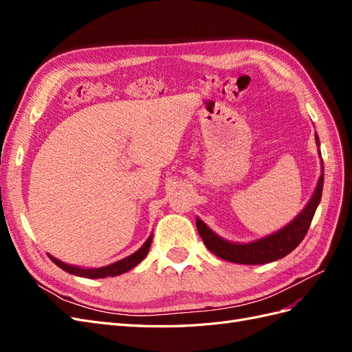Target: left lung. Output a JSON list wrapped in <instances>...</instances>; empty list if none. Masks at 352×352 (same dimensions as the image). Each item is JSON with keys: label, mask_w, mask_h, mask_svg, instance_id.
Listing matches in <instances>:
<instances>
[{"label": "left lung", "mask_w": 352, "mask_h": 352, "mask_svg": "<svg viewBox=\"0 0 352 352\" xmlns=\"http://www.w3.org/2000/svg\"><path fill=\"white\" fill-rule=\"evenodd\" d=\"M316 141L318 144L317 133ZM323 180L324 177L322 175L320 179H318L311 199L308 201L307 207L302 210V212H300V216L282 230L273 233L270 236L250 243H232L217 236L214 232L207 228L204 221L197 219V229L199 236L212 254L226 261L238 264H265L283 258L285 255L292 252L301 243L308 229H310L314 212L322 199Z\"/></svg>", "instance_id": "8db88e82"}]
</instances>
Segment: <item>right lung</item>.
Listing matches in <instances>:
<instances>
[{
	"label": "right lung",
	"instance_id": "1",
	"mask_svg": "<svg viewBox=\"0 0 352 352\" xmlns=\"http://www.w3.org/2000/svg\"><path fill=\"white\" fill-rule=\"evenodd\" d=\"M151 242H153V236L148 238L142 247L136 252H133L132 255H129V257H126L117 263H113L110 265H105V267H100V269H80V267H76V265L65 264L63 261L52 257V255H48V257L52 263H56L60 269H63L70 274L80 276V278H88V279H101V278H109V276H119L122 273H126L127 270L133 269L136 264H140L146 257V254H148V251H150V247H151Z\"/></svg>",
	"mask_w": 352,
	"mask_h": 352
}]
</instances>
